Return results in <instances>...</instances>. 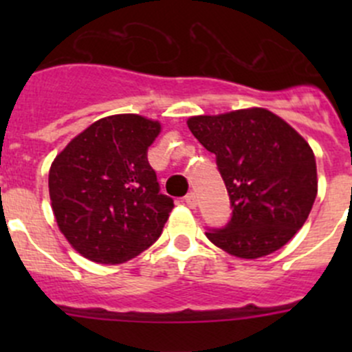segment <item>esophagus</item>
Returning a JSON list of instances; mask_svg holds the SVG:
<instances>
[{"mask_svg":"<svg viewBox=\"0 0 352 352\" xmlns=\"http://www.w3.org/2000/svg\"><path fill=\"white\" fill-rule=\"evenodd\" d=\"M186 202H187V206H189V208H196L197 206V196H196V192H189L186 196Z\"/></svg>","mask_w":352,"mask_h":352,"instance_id":"1","label":"esophagus"}]
</instances>
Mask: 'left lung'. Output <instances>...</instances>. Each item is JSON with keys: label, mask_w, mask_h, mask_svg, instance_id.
I'll return each mask as SVG.
<instances>
[{"label": "left lung", "mask_w": 352, "mask_h": 352, "mask_svg": "<svg viewBox=\"0 0 352 352\" xmlns=\"http://www.w3.org/2000/svg\"><path fill=\"white\" fill-rule=\"evenodd\" d=\"M190 133L216 155L233 206L232 221L206 233L239 258H258L289 242L318 192L314 150L285 119L262 107L187 119Z\"/></svg>", "instance_id": "8db88e82"}]
</instances>
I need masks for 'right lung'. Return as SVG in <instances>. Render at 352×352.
<instances>
[{"instance_id":"obj_1","label":"right lung","mask_w":352,"mask_h":352,"mask_svg":"<svg viewBox=\"0 0 352 352\" xmlns=\"http://www.w3.org/2000/svg\"><path fill=\"white\" fill-rule=\"evenodd\" d=\"M162 131L138 113L104 117L66 144L49 170L59 232L97 264H122L153 245L173 209L160 194L148 148Z\"/></svg>"}]
</instances>
